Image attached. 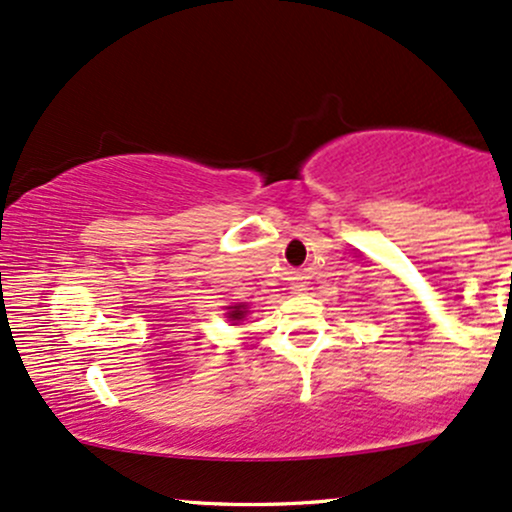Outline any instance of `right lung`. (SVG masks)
Segmentation results:
<instances>
[{
    "label": "right lung",
    "instance_id": "obj_1",
    "mask_svg": "<svg viewBox=\"0 0 512 512\" xmlns=\"http://www.w3.org/2000/svg\"><path fill=\"white\" fill-rule=\"evenodd\" d=\"M246 315V306L244 304H235V306H227V318L232 320V323H239Z\"/></svg>",
    "mask_w": 512,
    "mask_h": 512
}]
</instances>
